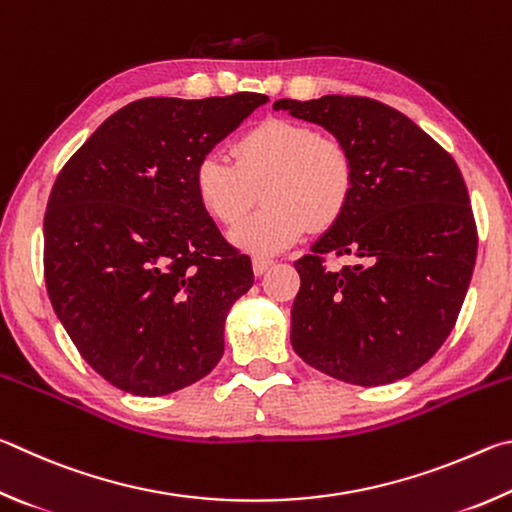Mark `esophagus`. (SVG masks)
<instances>
[{"mask_svg": "<svg viewBox=\"0 0 512 512\" xmlns=\"http://www.w3.org/2000/svg\"><path fill=\"white\" fill-rule=\"evenodd\" d=\"M272 265H274L272 258H265V256H254V261H251V267H254L256 276H263Z\"/></svg>", "mask_w": 512, "mask_h": 512, "instance_id": "34e87169", "label": "esophagus"}]
</instances>
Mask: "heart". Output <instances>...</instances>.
<instances>
[{
	"label": "heart",
	"mask_w": 512,
	"mask_h": 512,
	"mask_svg": "<svg viewBox=\"0 0 512 512\" xmlns=\"http://www.w3.org/2000/svg\"><path fill=\"white\" fill-rule=\"evenodd\" d=\"M236 161L209 152L193 173L202 209L220 224H236L262 188L266 206L231 231L249 254L270 256L303 233L342 218L355 191L351 150L317 128L290 119H267L233 143Z\"/></svg>",
	"instance_id": "heart-1"
}]
</instances>
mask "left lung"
I'll list each match as a JSON object with an SVG mask.
<instances>
[{
	"label": "left lung",
	"mask_w": 512,
	"mask_h": 512,
	"mask_svg": "<svg viewBox=\"0 0 512 512\" xmlns=\"http://www.w3.org/2000/svg\"><path fill=\"white\" fill-rule=\"evenodd\" d=\"M274 110L321 125L355 161L351 204L294 263L292 348L360 387L407 378L452 333L477 261L461 170L414 121L373 98H281ZM324 253L356 265L328 271Z\"/></svg>",
	"instance_id": "obj_1"
}]
</instances>
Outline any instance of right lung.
Instances as JSON below:
<instances>
[{
    "label": "right lung",
    "mask_w": 512,
    "mask_h": 512,
    "mask_svg": "<svg viewBox=\"0 0 512 512\" xmlns=\"http://www.w3.org/2000/svg\"><path fill=\"white\" fill-rule=\"evenodd\" d=\"M270 98H141L80 146L44 213L51 306L92 369L134 396L202 380L254 283L195 195L197 161Z\"/></svg>",
    "instance_id": "1"
}]
</instances>
